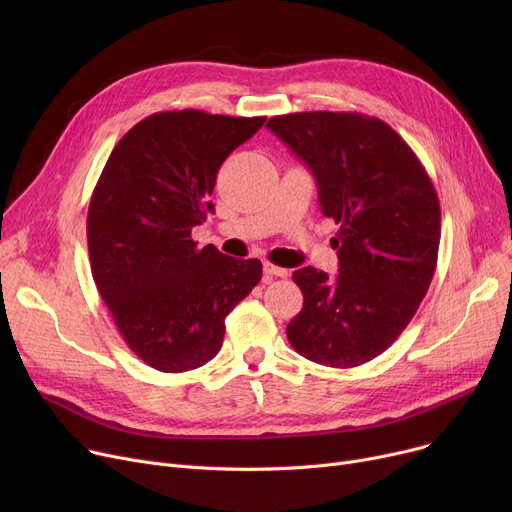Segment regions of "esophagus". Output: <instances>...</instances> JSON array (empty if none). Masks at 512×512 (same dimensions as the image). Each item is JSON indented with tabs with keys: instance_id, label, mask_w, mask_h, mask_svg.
I'll use <instances>...</instances> for the list:
<instances>
[{
	"instance_id": "34e87169",
	"label": "esophagus",
	"mask_w": 512,
	"mask_h": 512,
	"mask_svg": "<svg viewBox=\"0 0 512 512\" xmlns=\"http://www.w3.org/2000/svg\"><path fill=\"white\" fill-rule=\"evenodd\" d=\"M284 276H288V270H284V267L263 263V280L265 282H272L274 278H284Z\"/></svg>"
}]
</instances>
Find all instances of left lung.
<instances>
[{
	"label": "left lung",
	"instance_id": "1",
	"mask_svg": "<svg viewBox=\"0 0 512 512\" xmlns=\"http://www.w3.org/2000/svg\"><path fill=\"white\" fill-rule=\"evenodd\" d=\"M317 182L338 276L303 267L292 280L303 309L286 326L309 361L357 367L413 319L432 284L440 247V201L413 149L384 120L357 112H297L265 124Z\"/></svg>",
	"mask_w": 512,
	"mask_h": 512
}]
</instances>
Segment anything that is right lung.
<instances>
[{"instance_id": "add662e5", "label": "right lung", "mask_w": 512, "mask_h": 512, "mask_svg": "<svg viewBox=\"0 0 512 512\" xmlns=\"http://www.w3.org/2000/svg\"><path fill=\"white\" fill-rule=\"evenodd\" d=\"M265 118L157 112L134 124L97 180L87 215L91 272L130 351L166 373L197 369L224 342L226 315L261 280L259 259L203 249L191 230L226 157Z\"/></svg>"}]
</instances>
